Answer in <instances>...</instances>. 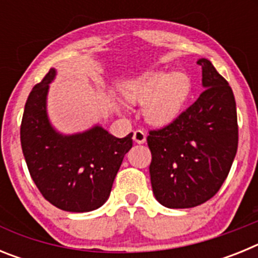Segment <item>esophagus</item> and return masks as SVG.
Returning a JSON list of instances; mask_svg holds the SVG:
<instances>
[{
    "label": "esophagus",
    "mask_w": 258,
    "mask_h": 258,
    "mask_svg": "<svg viewBox=\"0 0 258 258\" xmlns=\"http://www.w3.org/2000/svg\"><path fill=\"white\" fill-rule=\"evenodd\" d=\"M146 137H147L146 132L141 131V129H137V131L133 133V140H134V142H137V143H145Z\"/></svg>",
    "instance_id": "obj_1"
}]
</instances>
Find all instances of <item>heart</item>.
Listing matches in <instances>:
<instances>
[{
    "mask_svg": "<svg viewBox=\"0 0 258 258\" xmlns=\"http://www.w3.org/2000/svg\"><path fill=\"white\" fill-rule=\"evenodd\" d=\"M124 98L132 104H145L146 120L165 125L179 112L190 92V80L184 74L149 72L122 84Z\"/></svg>",
    "mask_w": 258,
    "mask_h": 258,
    "instance_id": "b5f03b06",
    "label": "heart"
}]
</instances>
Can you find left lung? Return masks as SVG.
Returning a JSON list of instances; mask_svg holds the SVG:
<instances>
[{"label":"left lung","mask_w":258,"mask_h":258,"mask_svg":"<svg viewBox=\"0 0 258 258\" xmlns=\"http://www.w3.org/2000/svg\"><path fill=\"white\" fill-rule=\"evenodd\" d=\"M204 92L170 124L150 131L152 191L166 208H192L213 198L238 150L234 93L208 59H199Z\"/></svg>","instance_id":"1"}]
</instances>
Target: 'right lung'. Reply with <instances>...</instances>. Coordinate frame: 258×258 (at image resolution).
<instances>
[{
    "label": "right lung",
    "mask_w": 258,
    "mask_h": 258,
    "mask_svg": "<svg viewBox=\"0 0 258 258\" xmlns=\"http://www.w3.org/2000/svg\"><path fill=\"white\" fill-rule=\"evenodd\" d=\"M55 70L33 86L24 107L20 142L29 174L42 197L67 212H90L108 199L133 133L116 138L102 126L63 136L51 126L46 112L49 84Z\"/></svg>",
    "instance_id": "1"
}]
</instances>
